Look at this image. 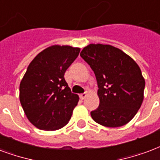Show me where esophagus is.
<instances>
[{
	"label": "esophagus",
	"mask_w": 160,
	"mask_h": 160,
	"mask_svg": "<svg viewBox=\"0 0 160 160\" xmlns=\"http://www.w3.org/2000/svg\"><path fill=\"white\" fill-rule=\"evenodd\" d=\"M87 95H88V94H87V92H84V93L80 94V99L84 100V99H85V97L87 96Z\"/></svg>",
	"instance_id": "1"
}]
</instances>
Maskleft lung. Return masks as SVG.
I'll list each match as a JSON object with an SVG mask.
<instances>
[{"instance_id":"obj_1","label":"left lung","mask_w":160,"mask_h":160,"mask_svg":"<svg viewBox=\"0 0 160 160\" xmlns=\"http://www.w3.org/2000/svg\"><path fill=\"white\" fill-rule=\"evenodd\" d=\"M80 56L91 66L98 85L99 107L91 112L96 122L108 128L123 126L142 103L145 80L137 63L122 51L105 44H89Z\"/></svg>"}]
</instances>
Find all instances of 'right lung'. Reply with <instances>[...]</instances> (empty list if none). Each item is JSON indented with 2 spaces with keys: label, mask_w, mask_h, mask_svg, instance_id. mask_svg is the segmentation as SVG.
<instances>
[{
  "label": "right lung",
  "mask_w": 160,
  "mask_h": 160,
  "mask_svg": "<svg viewBox=\"0 0 160 160\" xmlns=\"http://www.w3.org/2000/svg\"><path fill=\"white\" fill-rule=\"evenodd\" d=\"M79 48L53 45L32 59L20 83V102L30 122L41 130L62 128L79 102L64 73L80 53Z\"/></svg>",
  "instance_id": "obj_1"
}]
</instances>
